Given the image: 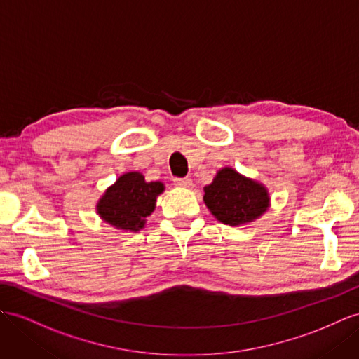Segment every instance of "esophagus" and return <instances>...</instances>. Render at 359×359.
<instances>
[{"label":"esophagus","mask_w":359,"mask_h":359,"mask_svg":"<svg viewBox=\"0 0 359 359\" xmlns=\"http://www.w3.org/2000/svg\"><path fill=\"white\" fill-rule=\"evenodd\" d=\"M174 185L180 187V188H189L192 185V180L189 177H183V179H174Z\"/></svg>","instance_id":"34e87169"}]
</instances>
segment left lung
Instances as JSON below:
<instances>
[{
    "label": "left lung",
    "mask_w": 359,
    "mask_h": 359,
    "mask_svg": "<svg viewBox=\"0 0 359 359\" xmlns=\"http://www.w3.org/2000/svg\"><path fill=\"white\" fill-rule=\"evenodd\" d=\"M203 201L219 223L238 227L261 218L270 208L264 183L245 177L232 167L218 170L210 185L203 188Z\"/></svg>",
    "instance_id": "1"
}]
</instances>
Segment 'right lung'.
<instances>
[{"instance_id":"1","label":"right lung","mask_w":359,"mask_h":359,"mask_svg":"<svg viewBox=\"0 0 359 359\" xmlns=\"http://www.w3.org/2000/svg\"><path fill=\"white\" fill-rule=\"evenodd\" d=\"M165 191L162 182H145L142 172L130 171L119 176L97 201L95 210L104 223L116 231L140 232L153 214L156 198Z\"/></svg>"}]
</instances>
